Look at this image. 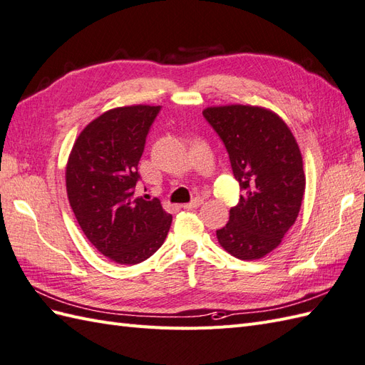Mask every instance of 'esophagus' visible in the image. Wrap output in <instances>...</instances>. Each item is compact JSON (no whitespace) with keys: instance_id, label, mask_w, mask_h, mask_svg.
<instances>
[{"instance_id":"34e87169","label":"esophagus","mask_w":365,"mask_h":365,"mask_svg":"<svg viewBox=\"0 0 365 365\" xmlns=\"http://www.w3.org/2000/svg\"><path fill=\"white\" fill-rule=\"evenodd\" d=\"M202 203H203V199H202V197H195V199L191 200L190 203H185L183 208H185V210H194V208H199Z\"/></svg>"}]
</instances>
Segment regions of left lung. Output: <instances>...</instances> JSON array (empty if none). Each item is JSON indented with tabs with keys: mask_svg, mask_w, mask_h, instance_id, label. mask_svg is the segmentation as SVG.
Here are the masks:
<instances>
[{
	"mask_svg": "<svg viewBox=\"0 0 365 365\" xmlns=\"http://www.w3.org/2000/svg\"><path fill=\"white\" fill-rule=\"evenodd\" d=\"M225 145L244 195L216 231L220 247L242 260L267 256L294 225L305 192L302 154L276 112L225 105L203 109Z\"/></svg>",
	"mask_w": 365,
	"mask_h": 365,
	"instance_id": "8db88e82",
	"label": "left lung"
}]
</instances>
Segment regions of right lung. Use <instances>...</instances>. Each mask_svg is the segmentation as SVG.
Returning <instances> with one entry per match:
<instances>
[{"label":"right lung","mask_w":365,"mask_h":365,"mask_svg":"<svg viewBox=\"0 0 365 365\" xmlns=\"http://www.w3.org/2000/svg\"><path fill=\"white\" fill-rule=\"evenodd\" d=\"M160 106L109 109L81 130L66 165V191L80 228L103 256L135 265L162 247L173 216L160 200L135 197L137 166Z\"/></svg>","instance_id":"obj_1"}]
</instances>
